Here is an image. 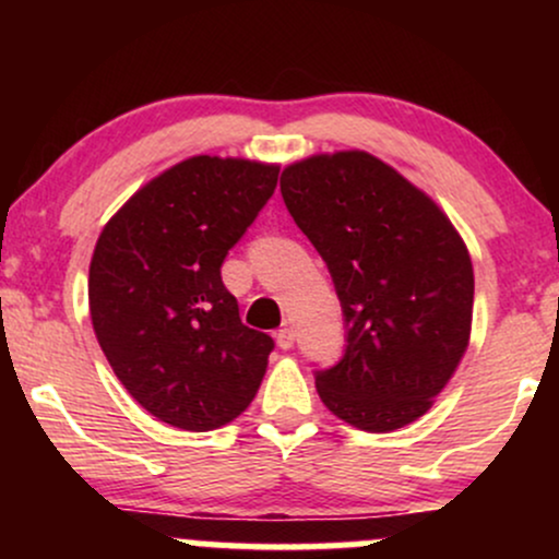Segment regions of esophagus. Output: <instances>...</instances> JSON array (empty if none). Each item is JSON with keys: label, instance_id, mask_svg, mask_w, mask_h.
Instances as JSON below:
<instances>
[{"label": "esophagus", "instance_id": "obj_1", "mask_svg": "<svg viewBox=\"0 0 559 559\" xmlns=\"http://www.w3.org/2000/svg\"><path fill=\"white\" fill-rule=\"evenodd\" d=\"M294 338H297V333H294V329H281L278 333H275V342H278L281 349H292Z\"/></svg>", "mask_w": 559, "mask_h": 559}]
</instances>
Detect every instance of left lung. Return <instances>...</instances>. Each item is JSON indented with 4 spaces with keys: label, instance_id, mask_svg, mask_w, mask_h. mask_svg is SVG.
I'll return each instance as SVG.
<instances>
[{
    "label": "left lung",
    "instance_id": "8db88e82",
    "mask_svg": "<svg viewBox=\"0 0 559 559\" xmlns=\"http://www.w3.org/2000/svg\"><path fill=\"white\" fill-rule=\"evenodd\" d=\"M281 194L342 301L344 357L320 370V400L370 433L418 420L463 360L473 262L444 210L362 150L286 165Z\"/></svg>",
    "mask_w": 559,
    "mask_h": 559
}]
</instances>
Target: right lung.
Instances as JSON below:
<instances>
[{"instance_id":"obj_1","label":"right lung","mask_w":559,"mask_h":559,"mask_svg":"<svg viewBox=\"0 0 559 559\" xmlns=\"http://www.w3.org/2000/svg\"><path fill=\"white\" fill-rule=\"evenodd\" d=\"M275 183L278 165L189 157L141 186L96 239V342L128 394L168 426L213 431L258 394L273 338L241 323L221 265Z\"/></svg>"}]
</instances>
